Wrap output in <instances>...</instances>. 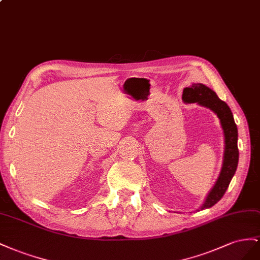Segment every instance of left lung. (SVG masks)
<instances>
[{"mask_svg": "<svg viewBox=\"0 0 260 260\" xmlns=\"http://www.w3.org/2000/svg\"><path fill=\"white\" fill-rule=\"evenodd\" d=\"M182 99L185 103H195L209 108L219 117L224 134V153L221 172L216 184L206 197L200 209L210 208L223 197L229 184L235 174L239 163V148H237V127L231 109L224 101L219 99L217 93L203 84H192L184 88Z\"/></svg>", "mask_w": 260, "mask_h": 260, "instance_id": "obj_1", "label": "left lung"}]
</instances>
